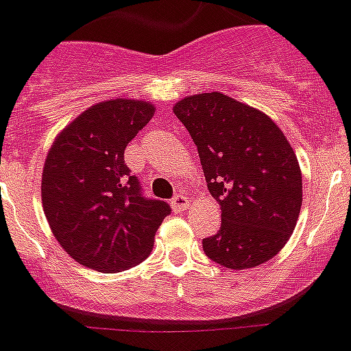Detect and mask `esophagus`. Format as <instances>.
Wrapping results in <instances>:
<instances>
[{
    "label": "esophagus",
    "instance_id": "obj_1",
    "mask_svg": "<svg viewBox=\"0 0 351 351\" xmlns=\"http://www.w3.org/2000/svg\"><path fill=\"white\" fill-rule=\"evenodd\" d=\"M186 206H189V199H186L185 195H175V197H173L171 208L175 213L183 211V209H186Z\"/></svg>",
    "mask_w": 351,
    "mask_h": 351
}]
</instances>
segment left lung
<instances>
[{"mask_svg": "<svg viewBox=\"0 0 351 351\" xmlns=\"http://www.w3.org/2000/svg\"><path fill=\"white\" fill-rule=\"evenodd\" d=\"M173 112L197 145L221 227L202 239L206 256L245 270L279 253L300 216L303 183L296 154L258 109L218 91L180 100Z\"/></svg>", "mask_w": 351, "mask_h": 351, "instance_id": "8db88e82", "label": "left lung"}]
</instances>
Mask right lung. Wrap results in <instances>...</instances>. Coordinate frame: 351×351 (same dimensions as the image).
I'll return each mask as SVG.
<instances>
[{
  "label": "right lung",
  "mask_w": 351,
  "mask_h": 351,
  "mask_svg": "<svg viewBox=\"0 0 351 351\" xmlns=\"http://www.w3.org/2000/svg\"><path fill=\"white\" fill-rule=\"evenodd\" d=\"M142 100L100 101L58 133L43 168L41 201L58 244L77 263L116 274L142 263L171 213L147 199L124 162L126 145L152 119Z\"/></svg>",
  "instance_id": "obj_1"
}]
</instances>
